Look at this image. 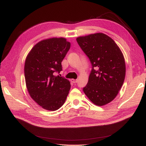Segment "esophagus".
<instances>
[{
	"label": "esophagus",
	"mask_w": 146,
	"mask_h": 146,
	"mask_svg": "<svg viewBox=\"0 0 146 146\" xmlns=\"http://www.w3.org/2000/svg\"><path fill=\"white\" fill-rule=\"evenodd\" d=\"M70 81H71L72 83H76L78 82V80H77V79H72L70 80Z\"/></svg>",
	"instance_id": "obj_1"
}]
</instances>
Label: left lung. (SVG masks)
Listing matches in <instances>:
<instances>
[{"instance_id":"left-lung-1","label":"left lung","mask_w":146,"mask_h":146,"mask_svg":"<svg viewBox=\"0 0 146 146\" xmlns=\"http://www.w3.org/2000/svg\"><path fill=\"white\" fill-rule=\"evenodd\" d=\"M76 40L92 66L84 93L96 105L109 104L118 95L125 79L123 54L112 38L103 33L79 36Z\"/></svg>"}]
</instances>
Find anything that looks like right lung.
I'll use <instances>...</instances> for the list:
<instances>
[{"instance_id": "add662e5", "label": "right lung", "mask_w": 146, "mask_h": 146, "mask_svg": "<svg viewBox=\"0 0 146 146\" xmlns=\"http://www.w3.org/2000/svg\"><path fill=\"white\" fill-rule=\"evenodd\" d=\"M70 48L64 38H51L36 44L27 56L24 73L28 93L42 108L56 111L62 106L70 83L59 76L61 62Z\"/></svg>"}]
</instances>
